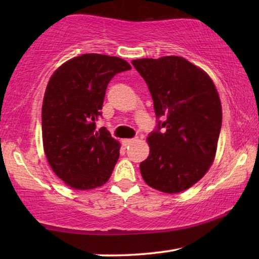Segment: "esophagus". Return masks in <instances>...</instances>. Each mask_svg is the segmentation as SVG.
Listing matches in <instances>:
<instances>
[{"label": "esophagus", "instance_id": "34e87169", "mask_svg": "<svg viewBox=\"0 0 259 259\" xmlns=\"http://www.w3.org/2000/svg\"><path fill=\"white\" fill-rule=\"evenodd\" d=\"M134 141H136V139H123L122 140V144L125 145V146H128V145L134 143Z\"/></svg>", "mask_w": 259, "mask_h": 259}]
</instances>
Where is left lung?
<instances>
[{"label": "left lung", "mask_w": 259, "mask_h": 259, "mask_svg": "<svg viewBox=\"0 0 259 259\" xmlns=\"http://www.w3.org/2000/svg\"><path fill=\"white\" fill-rule=\"evenodd\" d=\"M132 65L147 83L157 116L141 176L161 192H182L213 162L222 128L218 92L203 69L180 56L133 60Z\"/></svg>", "instance_id": "8db88e82"}]
</instances>
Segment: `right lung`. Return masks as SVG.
<instances>
[{
	"label": "right lung",
	"instance_id": "right-lung-1",
	"mask_svg": "<svg viewBox=\"0 0 259 259\" xmlns=\"http://www.w3.org/2000/svg\"><path fill=\"white\" fill-rule=\"evenodd\" d=\"M125 60L83 54L53 74L42 105V140L53 171L76 190L102 186L119 159L120 144L105 127L95 130L107 86L130 70Z\"/></svg>",
	"mask_w": 259,
	"mask_h": 259
}]
</instances>
